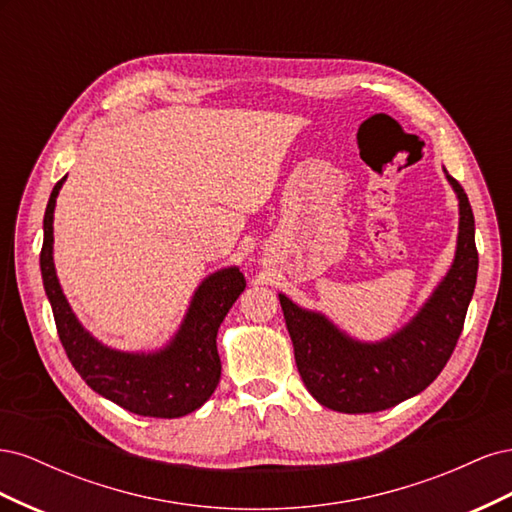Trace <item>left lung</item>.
<instances>
[{
	"mask_svg": "<svg viewBox=\"0 0 512 512\" xmlns=\"http://www.w3.org/2000/svg\"><path fill=\"white\" fill-rule=\"evenodd\" d=\"M446 179L459 198L455 260L404 329L384 342L361 344L322 314L307 312L280 294L301 380L322 406L346 414L393 408L425 391L451 359L474 294L478 252L470 200L457 179L448 173Z\"/></svg>",
	"mask_w": 512,
	"mask_h": 512,
	"instance_id": "obj_1",
	"label": "left lung"
}]
</instances>
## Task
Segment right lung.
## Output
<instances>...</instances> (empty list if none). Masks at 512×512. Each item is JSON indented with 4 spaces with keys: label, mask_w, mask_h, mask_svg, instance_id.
<instances>
[{
    "label": "right lung",
    "mask_w": 512,
    "mask_h": 512,
    "mask_svg": "<svg viewBox=\"0 0 512 512\" xmlns=\"http://www.w3.org/2000/svg\"><path fill=\"white\" fill-rule=\"evenodd\" d=\"M64 181L66 177L55 183L44 211L40 271L61 346L72 367L87 386L128 412L153 418H179L194 412L220 382L222 363L215 337L228 309L245 290L243 273L230 267L209 275L198 286L179 333L164 350L130 354L102 346L72 314L53 265V211Z\"/></svg>",
    "instance_id": "add662e5"
}]
</instances>
